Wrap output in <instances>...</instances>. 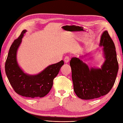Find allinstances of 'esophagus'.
Segmentation results:
<instances>
[{
  "mask_svg": "<svg viewBox=\"0 0 123 123\" xmlns=\"http://www.w3.org/2000/svg\"><path fill=\"white\" fill-rule=\"evenodd\" d=\"M64 61H65V63H68V62L69 61V57H68V56H66V57H65V59H64Z\"/></svg>",
  "mask_w": 123,
  "mask_h": 123,
  "instance_id": "obj_1",
  "label": "esophagus"
}]
</instances>
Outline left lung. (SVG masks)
Listing matches in <instances>:
<instances>
[{
	"instance_id": "obj_1",
	"label": "left lung",
	"mask_w": 123,
	"mask_h": 123,
	"mask_svg": "<svg viewBox=\"0 0 123 123\" xmlns=\"http://www.w3.org/2000/svg\"><path fill=\"white\" fill-rule=\"evenodd\" d=\"M105 61L101 68H89L83 57H73L70 61L74 91L79 98L91 100L106 95L112 88L118 71L116 47L107 31L101 36Z\"/></svg>"
}]
</instances>
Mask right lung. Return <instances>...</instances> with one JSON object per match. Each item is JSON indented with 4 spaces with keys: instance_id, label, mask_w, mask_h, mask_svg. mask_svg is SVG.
<instances>
[{
    "instance_id": "add662e5",
    "label": "right lung",
    "mask_w": 123,
    "mask_h": 123,
    "mask_svg": "<svg viewBox=\"0 0 123 123\" xmlns=\"http://www.w3.org/2000/svg\"><path fill=\"white\" fill-rule=\"evenodd\" d=\"M26 32V30H23L11 45L5 62V73L11 85L18 95L31 98L43 97L49 92L54 79L64 65V62L61 60L49 66L36 75L25 73L17 62V52Z\"/></svg>"
}]
</instances>
